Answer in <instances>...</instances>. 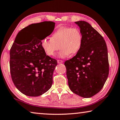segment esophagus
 <instances>
[{"label":"esophagus","mask_w":120,"mask_h":120,"mask_svg":"<svg viewBox=\"0 0 120 120\" xmlns=\"http://www.w3.org/2000/svg\"><path fill=\"white\" fill-rule=\"evenodd\" d=\"M63 61L62 60H57V62L58 64H61V63H63Z\"/></svg>","instance_id":"1"}]
</instances>
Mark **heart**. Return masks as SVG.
Returning a JSON list of instances; mask_svg holds the SVG:
<instances>
[{
	"mask_svg": "<svg viewBox=\"0 0 120 120\" xmlns=\"http://www.w3.org/2000/svg\"><path fill=\"white\" fill-rule=\"evenodd\" d=\"M83 42L82 35L78 28L60 26L52 34L51 38H45L41 42V46L46 55L54 56L58 50L60 58L77 54L82 48Z\"/></svg>",
	"mask_w": 120,
	"mask_h": 120,
	"instance_id": "b5f03b06",
	"label": "heart"
}]
</instances>
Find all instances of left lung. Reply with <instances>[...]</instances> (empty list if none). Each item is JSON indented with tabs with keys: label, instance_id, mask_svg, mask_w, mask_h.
Here are the masks:
<instances>
[{
	"label": "left lung",
	"instance_id": "obj_1",
	"mask_svg": "<svg viewBox=\"0 0 120 120\" xmlns=\"http://www.w3.org/2000/svg\"><path fill=\"white\" fill-rule=\"evenodd\" d=\"M75 23L82 32L83 42L76 55L64 62L68 85L75 94L90 98L102 89L109 76L107 46L90 24L82 21Z\"/></svg>",
	"mask_w": 120,
	"mask_h": 120
}]
</instances>
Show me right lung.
<instances>
[{
    "label": "right lung",
    "mask_w": 120,
    "mask_h": 120,
    "mask_svg": "<svg viewBox=\"0 0 120 120\" xmlns=\"http://www.w3.org/2000/svg\"><path fill=\"white\" fill-rule=\"evenodd\" d=\"M32 24L19 32L10 50V70L14 85L23 94L36 97L47 92L52 86L53 74L57 61L46 56L41 42L53 31L55 23L50 21ZM33 26L46 29L41 32L32 31ZM30 39L27 40V38Z\"/></svg>",
    "instance_id": "add662e5"
}]
</instances>
